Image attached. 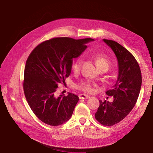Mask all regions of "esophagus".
<instances>
[{"instance_id": "34e87169", "label": "esophagus", "mask_w": 153, "mask_h": 153, "mask_svg": "<svg viewBox=\"0 0 153 153\" xmlns=\"http://www.w3.org/2000/svg\"><path fill=\"white\" fill-rule=\"evenodd\" d=\"M89 96L85 95V94H80L79 95V99H89Z\"/></svg>"}]
</instances>
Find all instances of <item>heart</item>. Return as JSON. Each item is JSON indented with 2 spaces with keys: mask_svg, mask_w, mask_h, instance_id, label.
I'll return each mask as SVG.
<instances>
[{
  "mask_svg": "<svg viewBox=\"0 0 153 153\" xmlns=\"http://www.w3.org/2000/svg\"><path fill=\"white\" fill-rule=\"evenodd\" d=\"M93 58L95 59L97 66L99 67L100 70H108L110 66V62L107 55L104 53H97L93 55ZM83 62V59L82 57H78L75 59L72 63V68L74 72H78L82 67ZM97 86V84L95 82H91V81H84L81 82L78 85V88L83 91L86 93H92L94 91V88Z\"/></svg>",
  "mask_w": 153,
  "mask_h": 153,
  "instance_id": "heart-1",
  "label": "heart"
}]
</instances>
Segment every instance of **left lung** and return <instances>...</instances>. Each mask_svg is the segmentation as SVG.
<instances>
[{
  "label": "left lung",
  "instance_id": "left-lung-1",
  "mask_svg": "<svg viewBox=\"0 0 153 153\" xmlns=\"http://www.w3.org/2000/svg\"><path fill=\"white\" fill-rule=\"evenodd\" d=\"M112 48L118 62V76L112 89L106 94L112 96V102L99 100L95 118L103 126H112L121 122L135 105L140 93L142 77L138 62L133 54L117 42L103 39Z\"/></svg>",
  "mask_w": 153,
  "mask_h": 153
}]
</instances>
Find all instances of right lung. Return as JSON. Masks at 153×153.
Masks as SVG:
<instances>
[{
  "label": "right lung",
  "mask_w": 153,
  "mask_h": 153,
  "mask_svg": "<svg viewBox=\"0 0 153 153\" xmlns=\"http://www.w3.org/2000/svg\"><path fill=\"white\" fill-rule=\"evenodd\" d=\"M93 39L56 37L38 45L26 61L23 87L32 111L46 124L57 126L70 120L79 97L73 93L56 96L60 83L71 70L73 58L80 56Z\"/></svg>",
  "instance_id": "1"
}]
</instances>
